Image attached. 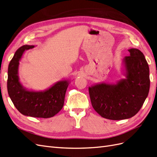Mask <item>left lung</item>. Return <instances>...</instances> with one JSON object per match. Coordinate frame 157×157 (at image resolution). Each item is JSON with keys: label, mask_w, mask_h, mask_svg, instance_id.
<instances>
[{"label": "left lung", "mask_w": 157, "mask_h": 157, "mask_svg": "<svg viewBox=\"0 0 157 157\" xmlns=\"http://www.w3.org/2000/svg\"><path fill=\"white\" fill-rule=\"evenodd\" d=\"M122 60L123 75L116 84L99 83L88 88L93 108L101 117L113 121L134 117L148 96L149 68L145 56L136 48L128 50Z\"/></svg>", "instance_id": "obj_1"}]
</instances>
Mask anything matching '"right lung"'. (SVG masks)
Here are the masks:
<instances>
[{"instance_id": "add662e5", "label": "right lung", "mask_w": 157, "mask_h": 157, "mask_svg": "<svg viewBox=\"0 0 157 157\" xmlns=\"http://www.w3.org/2000/svg\"><path fill=\"white\" fill-rule=\"evenodd\" d=\"M34 47L33 45H24L16 52L8 65V92L14 106L22 115L50 118L63 108L66 90L71 81L59 80L43 91L30 90L23 86L18 75L19 65L24 52Z\"/></svg>"}]
</instances>
